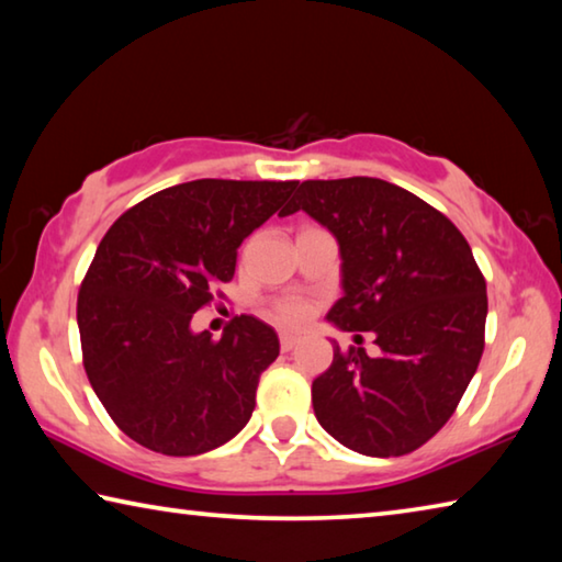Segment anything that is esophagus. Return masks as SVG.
<instances>
[{"instance_id": "34e87169", "label": "esophagus", "mask_w": 562, "mask_h": 562, "mask_svg": "<svg viewBox=\"0 0 562 562\" xmlns=\"http://www.w3.org/2000/svg\"><path fill=\"white\" fill-rule=\"evenodd\" d=\"M297 345H300V337L297 335H288V331H284V335H280L282 351H290V349H294Z\"/></svg>"}]
</instances>
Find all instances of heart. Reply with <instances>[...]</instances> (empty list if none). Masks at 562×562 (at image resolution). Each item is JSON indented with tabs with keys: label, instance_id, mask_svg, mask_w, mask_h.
I'll return each instance as SVG.
<instances>
[{
	"label": "heart",
	"instance_id": "b5f03b06",
	"mask_svg": "<svg viewBox=\"0 0 562 562\" xmlns=\"http://www.w3.org/2000/svg\"><path fill=\"white\" fill-rule=\"evenodd\" d=\"M270 315L274 322H280L284 327H297L310 319L312 304L300 297H282L270 304Z\"/></svg>",
	"mask_w": 562,
	"mask_h": 562
}]
</instances>
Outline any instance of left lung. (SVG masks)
Returning <instances> with one entry per match:
<instances>
[{
	"label": "left lung",
	"instance_id": "left-lung-1",
	"mask_svg": "<svg viewBox=\"0 0 562 562\" xmlns=\"http://www.w3.org/2000/svg\"><path fill=\"white\" fill-rule=\"evenodd\" d=\"M315 217L337 237L341 288L327 319L372 331L339 349L312 382L322 429L347 449L389 459L424 446L449 422L486 345V280L449 217L379 178L304 180L284 215Z\"/></svg>",
	"mask_w": 562,
	"mask_h": 562
}]
</instances>
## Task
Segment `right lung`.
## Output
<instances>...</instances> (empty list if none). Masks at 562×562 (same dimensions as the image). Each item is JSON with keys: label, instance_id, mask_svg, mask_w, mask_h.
<instances>
[{"label": "right lung", "instance_id": "add662e5", "mask_svg": "<svg viewBox=\"0 0 562 562\" xmlns=\"http://www.w3.org/2000/svg\"><path fill=\"white\" fill-rule=\"evenodd\" d=\"M297 180L203 178L158 190L109 227L76 300L83 369L113 424L166 456L213 451L250 422L274 329L235 315L221 339L190 319L223 297L237 247ZM280 215H284L283 211Z\"/></svg>", "mask_w": 562, "mask_h": 562}]
</instances>
